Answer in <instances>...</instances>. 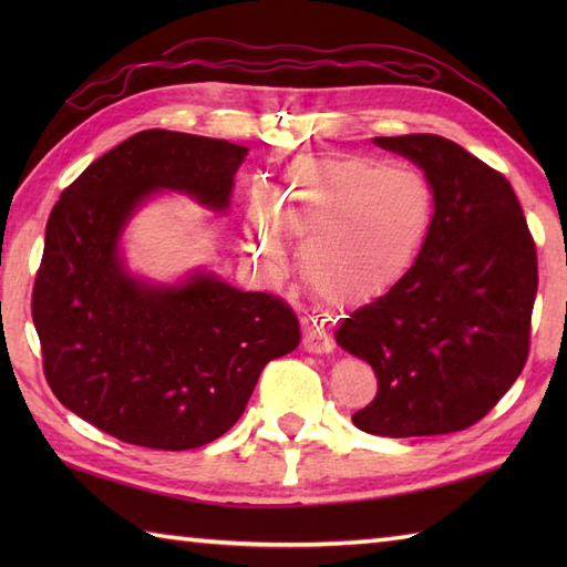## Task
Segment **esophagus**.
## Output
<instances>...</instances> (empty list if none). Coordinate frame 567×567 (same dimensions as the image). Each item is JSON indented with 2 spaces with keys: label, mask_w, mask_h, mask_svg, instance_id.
<instances>
[{
  "label": "esophagus",
  "mask_w": 567,
  "mask_h": 567,
  "mask_svg": "<svg viewBox=\"0 0 567 567\" xmlns=\"http://www.w3.org/2000/svg\"><path fill=\"white\" fill-rule=\"evenodd\" d=\"M323 315H311L305 319L302 329H305V351L309 353H331L333 351V339L329 336L327 329V319H321Z\"/></svg>",
  "instance_id": "esophagus-1"
}]
</instances>
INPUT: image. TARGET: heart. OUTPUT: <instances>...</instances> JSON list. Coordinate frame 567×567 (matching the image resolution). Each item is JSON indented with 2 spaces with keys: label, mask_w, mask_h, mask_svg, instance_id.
Segmentation results:
<instances>
[{
  "label": "heart",
  "mask_w": 567,
  "mask_h": 567,
  "mask_svg": "<svg viewBox=\"0 0 567 567\" xmlns=\"http://www.w3.org/2000/svg\"><path fill=\"white\" fill-rule=\"evenodd\" d=\"M433 187L412 165L368 158H302L252 209L246 248L265 270L287 260L282 234L305 238L302 277L331 305H355L412 268L433 221Z\"/></svg>",
  "instance_id": "heart-1"
}]
</instances>
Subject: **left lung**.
Returning a JSON list of instances; mask_svg holds the SVG:
<instances>
[{"mask_svg":"<svg viewBox=\"0 0 567 567\" xmlns=\"http://www.w3.org/2000/svg\"><path fill=\"white\" fill-rule=\"evenodd\" d=\"M419 165L433 221L412 268L341 321L336 343L368 360L378 394L353 414L388 439L473 426L522 375L538 290L536 246L509 179L436 134L380 136Z\"/></svg>","mask_w":567,"mask_h":567,"instance_id":"obj_1","label":"left lung"}]
</instances>
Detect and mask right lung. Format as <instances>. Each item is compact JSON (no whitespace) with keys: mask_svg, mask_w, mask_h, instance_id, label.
<instances>
[{"mask_svg":"<svg viewBox=\"0 0 567 567\" xmlns=\"http://www.w3.org/2000/svg\"><path fill=\"white\" fill-rule=\"evenodd\" d=\"M248 148L151 128L118 143L48 216L31 315L60 404L110 436L158 451L219 439L262 368L299 346L280 297L195 270L153 282L128 270L122 236L158 192L226 212Z\"/></svg>","mask_w":567,"mask_h":567,"instance_id":"1","label":"right lung"}]
</instances>
